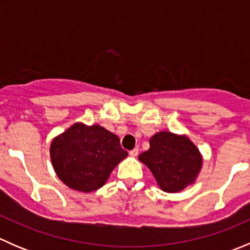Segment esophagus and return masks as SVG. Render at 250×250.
<instances>
[{
    "label": "esophagus",
    "instance_id": "1",
    "mask_svg": "<svg viewBox=\"0 0 250 250\" xmlns=\"http://www.w3.org/2000/svg\"><path fill=\"white\" fill-rule=\"evenodd\" d=\"M138 153H139V150H138V148H133L132 151H129L130 157H137Z\"/></svg>",
    "mask_w": 250,
    "mask_h": 250
}]
</instances>
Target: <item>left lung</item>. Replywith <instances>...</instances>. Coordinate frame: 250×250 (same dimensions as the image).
<instances>
[{"mask_svg": "<svg viewBox=\"0 0 250 250\" xmlns=\"http://www.w3.org/2000/svg\"><path fill=\"white\" fill-rule=\"evenodd\" d=\"M138 158L151 170L161 190L169 193L192 185L203 165L202 155L192 141L185 134L167 130L151 137L150 148Z\"/></svg>", "mask_w": 250, "mask_h": 250, "instance_id": "obj_1", "label": "left lung"}]
</instances>
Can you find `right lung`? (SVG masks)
Returning a JSON list of instances; mask_svg holds the SVG:
<instances>
[{"mask_svg": "<svg viewBox=\"0 0 250 250\" xmlns=\"http://www.w3.org/2000/svg\"><path fill=\"white\" fill-rule=\"evenodd\" d=\"M50 161L58 178L72 190L92 192L109 179L128 152L120 138L99 125L78 122L50 143Z\"/></svg>", "mask_w": 250, "mask_h": 250, "instance_id": "add662e5", "label": "right lung"}]
</instances>
